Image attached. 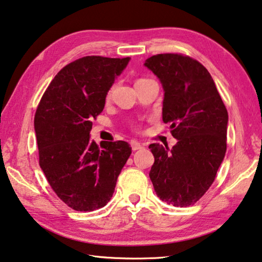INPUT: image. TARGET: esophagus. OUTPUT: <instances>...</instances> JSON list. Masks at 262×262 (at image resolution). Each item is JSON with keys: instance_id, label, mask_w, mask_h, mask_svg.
Returning <instances> with one entry per match:
<instances>
[{"instance_id": "esophagus-1", "label": "esophagus", "mask_w": 262, "mask_h": 262, "mask_svg": "<svg viewBox=\"0 0 262 262\" xmlns=\"http://www.w3.org/2000/svg\"><path fill=\"white\" fill-rule=\"evenodd\" d=\"M131 147H132V151H137V149L143 148L144 145L138 143V141H131Z\"/></svg>"}]
</instances>
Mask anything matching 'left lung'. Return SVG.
<instances>
[{
    "instance_id": "8db88e82",
    "label": "left lung",
    "mask_w": 262,
    "mask_h": 262,
    "mask_svg": "<svg viewBox=\"0 0 262 262\" xmlns=\"http://www.w3.org/2000/svg\"><path fill=\"white\" fill-rule=\"evenodd\" d=\"M145 67L162 84V121L178 139L171 149L151 144L149 179L161 201L174 207L196 203L216 178L226 152L229 116L202 63L181 54H158Z\"/></svg>"
}]
</instances>
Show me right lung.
Listing matches in <instances>:
<instances>
[{"label":"right lung","mask_w":262,"mask_h":262,"mask_svg":"<svg viewBox=\"0 0 262 262\" xmlns=\"http://www.w3.org/2000/svg\"><path fill=\"white\" fill-rule=\"evenodd\" d=\"M131 58L83 57L54 76L34 116L39 165L62 202L76 211H94L109 202L131 154L126 141L91 140L115 79Z\"/></svg>","instance_id":"add662e5"}]
</instances>
